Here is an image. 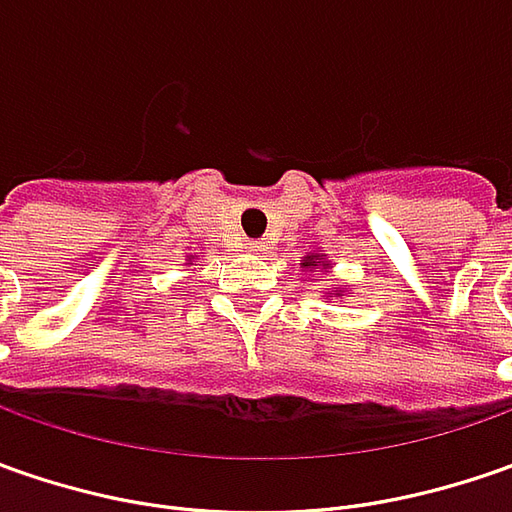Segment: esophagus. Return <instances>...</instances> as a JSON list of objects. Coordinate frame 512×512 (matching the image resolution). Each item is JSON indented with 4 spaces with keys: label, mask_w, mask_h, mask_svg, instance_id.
Wrapping results in <instances>:
<instances>
[{
    "label": "esophagus",
    "mask_w": 512,
    "mask_h": 512,
    "mask_svg": "<svg viewBox=\"0 0 512 512\" xmlns=\"http://www.w3.org/2000/svg\"><path fill=\"white\" fill-rule=\"evenodd\" d=\"M250 250H253V253H259V250H265V242H250Z\"/></svg>",
    "instance_id": "1"
}]
</instances>
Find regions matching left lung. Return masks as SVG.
<instances>
[{
  "mask_svg": "<svg viewBox=\"0 0 512 512\" xmlns=\"http://www.w3.org/2000/svg\"><path fill=\"white\" fill-rule=\"evenodd\" d=\"M305 267H313V259H310V256L305 259Z\"/></svg>",
  "mask_w": 512,
  "mask_h": 512,
  "instance_id": "left-lung-1",
  "label": "left lung"
}]
</instances>
